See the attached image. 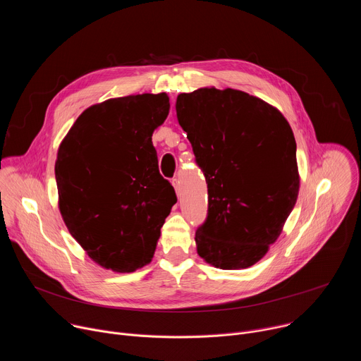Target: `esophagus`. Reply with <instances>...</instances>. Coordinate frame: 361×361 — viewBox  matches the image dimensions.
<instances>
[{
    "label": "esophagus",
    "mask_w": 361,
    "mask_h": 361,
    "mask_svg": "<svg viewBox=\"0 0 361 361\" xmlns=\"http://www.w3.org/2000/svg\"><path fill=\"white\" fill-rule=\"evenodd\" d=\"M171 183H173V185H174V188H176V192H177V195H180V194H181V185H180V180H178V178H173V180H171Z\"/></svg>",
    "instance_id": "34e87169"
}]
</instances>
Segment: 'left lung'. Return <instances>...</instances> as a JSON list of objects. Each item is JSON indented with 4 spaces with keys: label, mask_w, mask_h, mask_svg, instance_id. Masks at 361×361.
Listing matches in <instances>:
<instances>
[{
    "label": "left lung",
    "mask_w": 361,
    "mask_h": 361,
    "mask_svg": "<svg viewBox=\"0 0 361 361\" xmlns=\"http://www.w3.org/2000/svg\"><path fill=\"white\" fill-rule=\"evenodd\" d=\"M176 111L209 188L197 252L217 269H247L277 240L297 201L291 127L266 101L233 88L180 94Z\"/></svg>",
    "instance_id": "obj_1"
}]
</instances>
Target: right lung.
Listing matches in <instances>:
<instances>
[{
  "label": "right lung",
  "instance_id": "1",
  "mask_svg": "<svg viewBox=\"0 0 361 361\" xmlns=\"http://www.w3.org/2000/svg\"><path fill=\"white\" fill-rule=\"evenodd\" d=\"M169 111L166 92L111 98L87 109L59 148L63 220L91 259L113 271L151 262L177 202L151 141Z\"/></svg>",
  "mask_w": 361,
  "mask_h": 361
}]
</instances>
